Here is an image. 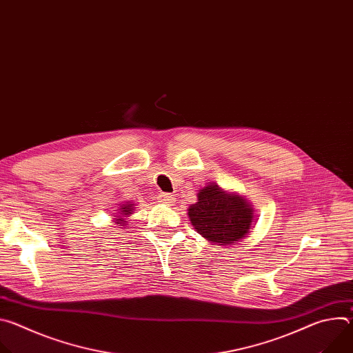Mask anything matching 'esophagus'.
<instances>
[{"instance_id":"esophagus-1","label":"esophagus","mask_w":353,"mask_h":353,"mask_svg":"<svg viewBox=\"0 0 353 353\" xmlns=\"http://www.w3.org/2000/svg\"><path fill=\"white\" fill-rule=\"evenodd\" d=\"M176 201V198L172 195V194H168V192H162L159 195V203L162 204H166V205H172Z\"/></svg>"}]
</instances>
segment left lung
<instances>
[{
  "label": "left lung",
  "instance_id": "1",
  "mask_svg": "<svg viewBox=\"0 0 353 353\" xmlns=\"http://www.w3.org/2000/svg\"><path fill=\"white\" fill-rule=\"evenodd\" d=\"M187 211L191 225L201 236L223 245L245 237L254 218V211L244 196L230 194L218 184L201 188L196 203Z\"/></svg>",
  "mask_w": 353,
  "mask_h": 353
}]
</instances>
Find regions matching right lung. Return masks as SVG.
<instances>
[{"label":"right lung","instance_id":"add662e5","mask_svg":"<svg viewBox=\"0 0 353 353\" xmlns=\"http://www.w3.org/2000/svg\"><path fill=\"white\" fill-rule=\"evenodd\" d=\"M119 210H120V214H121V215L117 216L119 219H116V223H120V226H124V225L127 223L125 216H130V215L134 212V204H130V203L123 204V205H120Z\"/></svg>","mask_w":353,"mask_h":353}]
</instances>
